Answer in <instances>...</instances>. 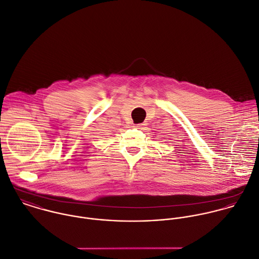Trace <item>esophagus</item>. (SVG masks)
I'll return each instance as SVG.
<instances>
[{"label":"esophagus","instance_id":"esophagus-1","mask_svg":"<svg viewBox=\"0 0 259 259\" xmlns=\"http://www.w3.org/2000/svg\"><path fill=\"white\" fill-rule=\"evenodd\" d=\"M144 125H145V124H136L135 127H136V128H142Z\"/></svg>","mask_w":259,"mask_h":259}]
</instances>
